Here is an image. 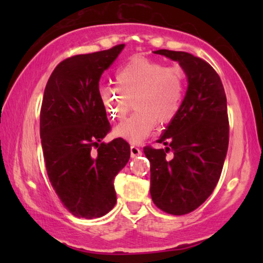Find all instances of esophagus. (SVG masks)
I'll return each instance as SVG.
<instances>
[{"label": "esophagus", "instance_id": "obj_1", "mask_svg": "<svg viewBox=\"0 0 263 263\" xmlns=\"http://www.w3.org/2000/svg\"><path fill=\"white\" fill-rule=\"evenodd\" d=\"M142 154V151L139 148V147H136V146H132L130 147V156H132V158H135V157H139V156H141Z\"/></svg>", "mask_w": 263, "mask_h": 263}]
</instances>
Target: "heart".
Listing matches in <instances>:
<instances>
[{"label": "heart", "instance_id": "b5f03b06", "mask_svg": "<svg viewBox=\"0 0 263 263\" xmlns=\"http://www.w3.org/2000/svg\"><path fill=\"white\" fill-rule=\"evenodd\" d=\"M116 84L102 86L99 97L107 116L120 121L130 109L136 111L115 129V134L132 143H141L157 124H167L177 117L186 92V74L181 67L134 56L116 73Z\"/></svg>", "mask_w": 263, "mask_h": 263}]
</instances>
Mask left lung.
I'll use <instances>...</instances> for the list:
<instances>
[{
    "label": "left lung",
    "instance_id": "8db88e82",
    "mask_svg": "<svg viewBox=\"0 0 263 263\" xmlns=\"http://www.w3.org/2000/svg\"><path fill=\"white\" fill-rule=\"evenodd\" d=\"M156 53L181 64L188 89L177 117L157 140L166 148H143L151 163L149 192L159 210L184 215L208 199L220 178L229 147L226 96L218 73L204 60L184 51Z\"/></svg>",
    "mask_w": 263,
    "mask_h": 263
}]
</instances>
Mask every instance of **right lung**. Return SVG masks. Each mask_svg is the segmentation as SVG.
Returning <instances> with one entry per match:
<instances>
[{
	"mask_svg": "<svg viewBox=\"0 0 263 263\" xmlns=\"http://www.w3.org/2000/svg\"><path fill=\"white\" fill-rule=\"evenodd\" d=\"M124 44L57 64L41 107L45 167L63 206L78 218H99L116 204L114 179L128 163L130 146L122 138L100 142L111 130L99 97L102 74Z\"/></svg>",
	"mask_w": 263,
	"mask_h": 263,
	"instance_id": "add662e5",
	"label": "right lung"
}]
</instances>
